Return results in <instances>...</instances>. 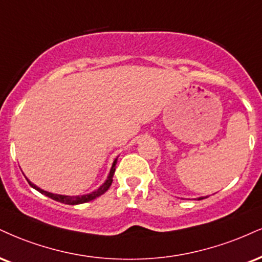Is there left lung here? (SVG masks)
I'll return each instance as SVG.
<instances>
[{
	"label": "left lung",
	"instance_id": "8db88e82",
	"mask_svg": "<svg viewBox=\"0 0 262 262\" xmlns=\"http://www.w3.org/2000/svg\"><path fill=\"white\" fill-rule=\"evenodd\" d=\"M203 199H205V198L201 196V198H199V199H198V200H203Z\"/></svg>",
	"mask_w": 262,
	"mask_h": 262
}]
</instances>
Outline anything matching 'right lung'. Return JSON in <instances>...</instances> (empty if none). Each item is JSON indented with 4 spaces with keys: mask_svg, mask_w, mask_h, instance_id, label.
Here are the masks:
<instances>
[{
    "mask_svg": "<svg viewBox=\"0 0 262 262\" xmlns=\"http://www.w3.org/2000/svg\"><path fill=\"white\" fill-rule=\"evenodd\" d=\"M116 163H117V159H115V161L112 163V167H111V171L108 173V177H107L106 182L103 183L101 187L97 189V190L93 191V193L90 194H85V195H77V196H69V195H59V194H53V193H49V191L46 190H42V189H40L39 187H36L35 184H33L30 181H28V183L33 187L34 189H36L37 191H40L41 194L46 195V196L51 198L52 200H56V201H59V203H63V204H67V205H78V204H84V203H88V201H91L94 199H96V198H99L100 195H102L103 193H106L107 190H108V188L111 187L112 184V181H113V174H115V171H116Z\"/></svg>",
    "mask_w": 262,
    "mask_h": 262,
    "instance_id": "obj_1",
    "label": "right lung"
}]
</instances>
